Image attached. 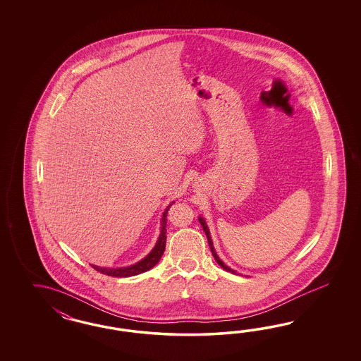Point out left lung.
Listing matches in <instances>:
<instances>
[{"label":"left lung","instance_id":"left-lung-1","mask_svg":"<svg viewBox=\"0 0 361 361\" xmlns=\"http://www.w3.org/2000/svg\"><path fill=\"white\" fill-rule=\"evenodd\" d=\"M198 221H200V224L202 225V229H204V231H205V234H207V237H208V242H209V246H210V250H212V254H213V257H214V259L217 261V263H219V266L224 269V270H226V271H230V273H235L234 270H231L230 267H228L225 263L222 262L221 259H219V255H217V252H216V250H214V246H213V242H212V237H210V233H209L208 229V225L205 224V221H204V219H198Z\"/></svg>","mask_w":361,"mask_h":361}]
</instances>
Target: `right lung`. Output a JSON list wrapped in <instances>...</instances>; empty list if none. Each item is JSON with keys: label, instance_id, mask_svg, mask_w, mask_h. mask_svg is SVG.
Returning <instances> with one entry per match:
<instances>
[{"label": "right lung", "instance_id": "add662e5", "mask_svg": "<svg viewBox=\"0 0 361 361\" xmlns=\"http://www.w3.org/2000/svg\"><path fill=\"white\" fill-rule=\"evenodd\" d=\"M172 205H173V202L169 204L168 208L165 209V212L163 213L161 233H160V237H159V240L156 242L152 252H149L140 262L135 263L132 266H127V267H119V269L98 267V266H94V264H92V267L99 273L109 275V276H119V278L133 276V275H137V274H142L144 271H148L149 269H152L153 266L160 261V258H161V255H163V252L165 250V243H166V216H168V210H169Z\"/></svg>", "mask_w": 361, "mask_h": 361}]
</instances>
